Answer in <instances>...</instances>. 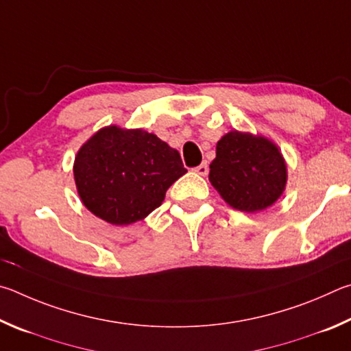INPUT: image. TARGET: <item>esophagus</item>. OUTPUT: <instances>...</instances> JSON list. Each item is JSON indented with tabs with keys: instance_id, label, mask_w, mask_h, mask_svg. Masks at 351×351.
I'll use <instances>...</instances> for the list:
<instances>
[{
	"instance_id": "esophagus-1",
	"label": "esophagus",
	"mask_w": 351,
	"mask_h": 351,
	"mask_svg": "<svg viewBox=\"0 0 351 351\" xmlns=\"http://www.w3.org/2000/svg\"><path fill=\"white\" fill-rule=\"evenodd\" d=\"M194 171L197 172V174H200V176H206L208 171H210V168H208V163L204 162V163H200L197 168H194Z\"/></svg>"
}]
</instances>
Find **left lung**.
<instances>
[{
    "instance_id": "1",
    "label": "left lung",
    "mask_w": 351,
    "mask_h": 351,
    "mask_svg": "<svg viewBox=\"0 0 351 351\" xmlns=\"http://www.w3.org/2000/svg\"><path fill=\"white\" fill-rule=\"evenodd\" d=\"M210 182L230 206L245 213L262 211L284 193L287 165L273 141L231 131L217 141Z\"/></svg>"
}]
</instances>
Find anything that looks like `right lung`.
Segmentation results:
<instances>
[{
    "label": "right lung",
    "mask_w": 351,
    "mask_h": 351,
    "mask_svg": "<svg viewBox=\"0 0 351 351\" xmlns=\"http://www.w3.org/2000/svg\"><path fill=\"white\" fill-rule=\"evenodd\" d=\"M186 174L179 151L143 129L103 128L77 152L73 177L80 199L112 225L145 219L168 188Z\"/></svg>",
    "instance_id": "right-lung-1"
}]
</instances>
